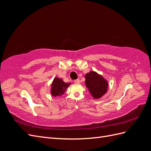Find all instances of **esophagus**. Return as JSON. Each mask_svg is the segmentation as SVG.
Segmentation results:
<instances>
[{
    "mask_svg": "<svg viewBox=\"0 0 151 151\" xmlns=\"http://www.w3.org/2000/svg\"><path fill=\"white\" fill-rule=\"evenodd\" d=\"M74 83L76 84H79L80 83V80L79 79H76V80H74Z\"/></svg>",
    "mask_w": 151,
    "mask_h": 151,
    "instance_id": "obj_1",
    "label": "esophagus"
}]
</instances>
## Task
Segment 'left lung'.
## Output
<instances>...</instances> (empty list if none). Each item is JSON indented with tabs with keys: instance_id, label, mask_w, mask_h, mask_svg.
<instances>
[{
	"instance_id": "8db88e82",
	"label": "left lung",
	"mask_w": 151,
	"mask_h": 151,
	"mask_svg": "<svg viewBox=\"0 0 151 151\" xmlns=\"http://www.w3.org/2000/svg\"><path fill=\"white\" fill-rule=\"evenodd\" d=\"M86 86L94 99H98L106 93L108 82L96 72L91 71L85 76Z\"/></svg>"
}]
</instances>
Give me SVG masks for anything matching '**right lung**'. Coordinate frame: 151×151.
Returning <instances> with one entry per match:
<instances>
[{"label": "right lung", "instance_id": "obj_1", "mask_svg": "<svg viewBox=\"0 0 151 151\" xmlns=\"http://www.w3.org/2000/svg\"><path fill=\"white\" fill-rule=\"evenodd\" d=\"M70 83H65L61 79L56 77L53 80L52 85L51 93L53 96H61L65 93L66 89L68 88Z\"/></svg>", "mask_w": 151, "mask_h": 151}]
</instances>
